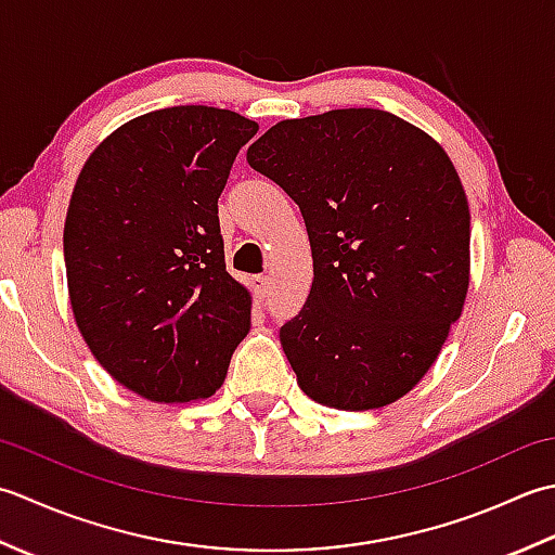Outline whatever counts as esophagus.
Returning <instances> with one entry per match:
<instances>
[{
    "instance_id": "34e87169",
    "label": "esophagus",
    "mask_w": 555,
    "mask_h": 555,
    "mask_svg": "<svg viewBox=\"0 0 555 555\" xmlns=\"http://www.w3.org/2000/svg\"><path fill=\"white\" fill-rule=\"evenodd\" d=\"M251 289H254V297L258 301H263L268 294H270V278L266 275H254L251 278Z\"/></svg>"
}]
</instances>
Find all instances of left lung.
I'll return each mask as SVG.
<instances>
[{
    "label": "left lung",
    "instance_id": "8db88e82",
    "mask_svg": "<svg viewBox=\"0 0 555 555\" xmlns=\"http://www.w3.org/2000/svg\"><path fill=\"white\" fill-rule=\"evenodd\" d=\"M307 222L313 282L280 343L311 400L376 410L431 369L469 287V206L446 151L349 107L285 119L246 153Z\"/></svg>",
    "mask_w": 555,
    "mask_h": 555
}]
</instances>
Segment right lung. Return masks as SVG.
Here are the masks:
<instances>
[{"instance_id":"1","label":"right lung","mask_w":555,"mask_h":555,"mask_svg":"<svg viewBox=\"0 0 555 555\" xmlns=\"http://www.w3.org/2000/svg\"><path fill=\"white\" fill-rule=\"evenodd\" d=\"M258 124L182 105L124 124L88 157L64 224L78 331L112 378L155 402L222 386L251 325L224 266L218 198Z\"/></svg>"}]
</instances>
